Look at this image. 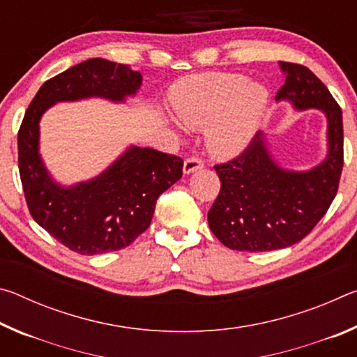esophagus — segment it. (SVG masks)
Instances as JSON below:
<instances>
[{"instance_id":"1","label":"esophagus","mask_w":357,"mask_h":357,"mask_svg":"<svg viewBox=\"0 0 357 357\" xmlns=\"http://www.w3.org/2000/svg\"><path fill=\"white\" fill-rule=\"evenodd\" d=\"M202 168H203V160L197 159V157H190V159H187L184 162V173L185 174H190L197 170H202Z\"/></svg>"}]
</instances>
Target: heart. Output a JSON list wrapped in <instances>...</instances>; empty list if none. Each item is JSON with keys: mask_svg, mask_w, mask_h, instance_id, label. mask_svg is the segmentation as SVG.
<instances>
[{"mask_svg": "<svg viewBox=\"0 0 357 357\" xmlns=\"http://www.w3.org/2000/svg\"><path fill=\"white\" fill-rule=\"evenodd\" d=\"M172 107L181 123L204 129V142L217 159L239 155L252 143L268 108L259 83L238 74L190 75L173 84Z\"/></svg>", "mask_w": 357, "mask_h": 357, "instance_id": "heart-1", "label": "heart"}]
</instances>
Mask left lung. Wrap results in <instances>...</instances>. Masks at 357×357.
Instances as JSON below:
<instances>
[{"label": "left lung", "instance_id": "1", "mask_svg": "<svg viewBox=\"0 0 357 357\" xmlns=\"http://www.w3.org/2000/svg\"><path fill=\"white\" fill-rule=\"evenodd\" d=\"M285 84L275 100L294 110L323 112L328 154L309 170L283 168L258 132L243 154L215 165L220 192L208 213L211 231L228 249L268 252L299 243L329 209L343 168L342 110L324 83L305 66L283 63Z\"/></svg>", "mask_w": 357, "mask_h": 357}]
</instances>
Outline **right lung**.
<instances>
[{
  "label": "right lung",
  "mask_w": 357,
  "mask_h": 357,
  "mask_svg": "<svg viewBox=\"0 0 357 357\" xmlns=\"http://www.w3.org/2000/svg\"><path fill=\"white\" fill-rule=\"evenodd\" d=\"M143 77L128 64L91 58L47 80L29 104L19 130V170L33 219L58 243L82 255L128 247L149 227L160 193L183 176V159L130 146L88 181L64 185L39 153L40 118L58 102L99 98L124 104Z\"/></svg>",
  "instance_id": "right-lung-1"
}]
</instances>
